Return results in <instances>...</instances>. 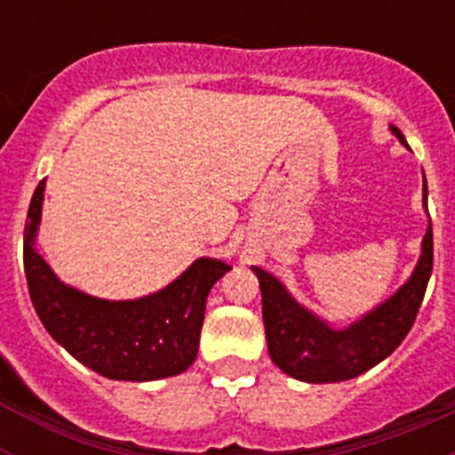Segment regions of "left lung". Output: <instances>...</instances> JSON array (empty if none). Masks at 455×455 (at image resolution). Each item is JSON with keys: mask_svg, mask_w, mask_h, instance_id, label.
<instances>
[{"mask_svg": "<svg viewBox=\"0 0 455 455\" xmlns=\"http://www.w3.org/2000/svg\"><path fill=\"white\" fill-rule=\"evenodd\" d=\"M389 132L408 148L399 127L389 124ZM421 203L428 212L426 178ZM251 268L259 280L264 331L273 363L287 376L303 383L351 380L392 355L415 323L433 271L431 219L421 239V255L415 271L389 299L344 328H335L331 321L299 303L273 273L259 267Z\"/></svg>", "mask_w": 455, "mask_h": 455, "instance_id": "obj_1", "label": "left lung"}]
</instances>
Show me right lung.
<instances>
[{
	"mask_svg": "<svg viewBox=\"0 0 455 455\" xmlns=\"http://www.w3.org/2000/svg\"><path fill=\"white\" fill-rule=\"evenodd\" d=\"M43 200L45 180L36 187L24 225V273L52 339L111 380L148 383L187 371L198 355L209 291L232 267L198 257L159 291L130 300L98 299L59 280L36 248Z\"/></svg>",
	"mask_w": 455,
	"mask_h": 455,
	"instance_id": "add662e5",
	"label": "right lung"
}]
</instances>
